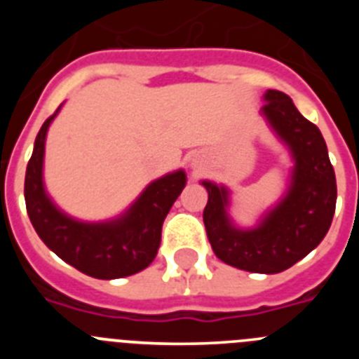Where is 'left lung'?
<instances>
[{
	"mask_svg": "<svg viewBox=\"0 0 359 359\" xmlns=\"http://www.w3.org/2000/svg\"><path fill=\"white\" fill-rule=\"evenodd\" d=\"M262 100V118L293 161L286 192L255 226L241 228L230 215V189L203 180L208 192L203 221L217 259L271 275L297 264L322 243L334 215L336 177L322 133L300 115L293 100L277 90L266 91Z\"/></svg>",
	"mask_w": 359,
	"mask_h": 359,
	"instance_id": "8db88e82",
	"label": "left lung"
}]
</instances>
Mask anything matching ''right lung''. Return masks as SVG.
Returning <instances> with one entry per match:
<instances>
[{
  "label": "right lung",
  "mask_w": 359,
  "mask_h": 359,
  "mask_svg": "<svg viewBox=\"0 0 359 359\" xmlns=\"http://www.w3.org/2000/svg\"><path fill=\"white\" fill-rule=\"evenodd\" d=\"M62 104L43 123L25 176V201L37 236L55 255L93 278H122L147 268L161 241V226L187 185L183 169L149 183L142 194L116 217L81 221L57 207L44 187V145L50 123Z\"/></svg>",
  "instance_id": "add662e5"
}]
</instances>
